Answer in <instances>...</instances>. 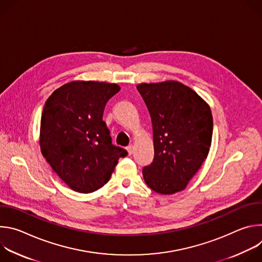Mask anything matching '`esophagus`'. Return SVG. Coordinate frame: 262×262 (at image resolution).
<instances>
[{
  "label": "esophagus",
  "instance_id": "1",
  "mask_svg": "<svg viewBox=\"0 0 262 262\" xmlns=\"http://www.w3.org/2000/svg\"><path fill=\"white\" fill-rule=\"evenodd\" d=\"M126 150H127L128 155H129V156H132V155H133V152H134V145H133V144L128 145V146L126 147Z\"/></svg>",
  "mask_w": 262,
  "mask_h": 262
}]
</instances>
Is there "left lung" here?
<instances>
[{
	"instance_id": "1",
	"label": "left lung",
	"mask_w": 262,
	"mask_h": 262,
	"mask_svg": "<svg viewBox=\"0 0 262 262\" xmlns=\"http://www.w3.org/2000/svg\"><path fill=\"white\" fill-rule=\"evenodd\" d=\"M154 132L155 158L143 168L152 191L172 195L184 190L208 156L212 138L209 104L177 81L137 85Z\"/></svg>"
}]
</instances>
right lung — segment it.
I'll return each mask as SVG.
<instances>
[{
    "instance_id": "obj_1",
    "label": "right lung",
    "mask_w": 262,
    "mask_h": 262,
    "mask_svg": "<svg viewBox=\"0 0 262 262\" xmlns=\"http://www.w3.org/2000/svg\"><path fill=\"white\" fill-rule=\"evenodd\" d=\"M120 86L105 82L72 81L47 99L39 145L58 176L78 193H92L111 178L125 149L112 144L102 121L107 100Z\"/></svg>"
}]
</instances>
